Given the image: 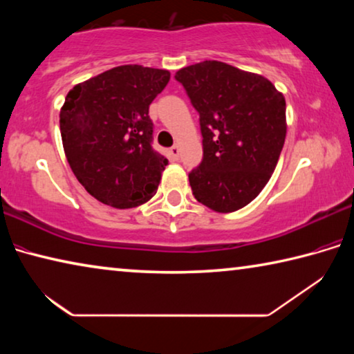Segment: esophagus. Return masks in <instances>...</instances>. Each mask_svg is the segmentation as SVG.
Wrapping results in <instances>:
<instances>
[{
  "instance_id": "1",
  "label": "esophagus",
  "mask_w": 354,
  "mask_h": 354,
  "mask_svg": "<svg viewBox=\"0 0 354 354\" xmlns=\"http://www.w3.org/2000/svg\"><path fill=\"white\" fill-rule=\"evenodd\" d=\"M170 154H171L173 159H178L179 158V147L178 145H173L170 148Z\"/></svg>"
}]
</instances>
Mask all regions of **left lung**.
<instances>
[{
    "mask_svg": "<svg viewBox=\"0 0 354 354\" xmlns=\"http://www.w3.org/2000/svg\"><path fill=\"white\" fill-rule=\"evenodd\" d=\"M200 113L203 160L189 173L192 194L215 212L253 201L270 179L286 140V100L261 75L218 61L176 71Z\"/></svg>",
    "mask_w": 354,
    "mask_h": 354,
    "instance_id": "8db88e82",
    "label": "left lung"
}]
</instances>
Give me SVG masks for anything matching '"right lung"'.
<instances>
[{
	"label": "right lung",
	"mask_w": 354,
	"mask_h": 354,
	"mask_svg": "<svg viewBox=\"0 0 354 354\" xmlns=\"http://www.w3.org/2000/svg\"><path fill=\"white\" fill-rule=\"evenodd\" d=\"M170 81V71L120 65L77 84L61 109L67 160L93 198L117 209L147 203L169 164L151 147L149 104Z\"/></svg>",
	"instance_id": "1"
}]
</instances>
